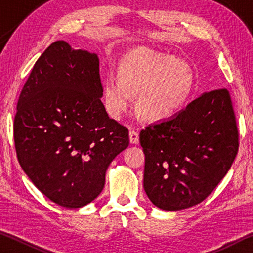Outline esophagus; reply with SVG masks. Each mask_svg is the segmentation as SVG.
<instances>
[{
    "mask_svg": "<svg viewBox=\"0 0 253 253\" xmlns=\"http://www.w3.org/2000/svg\"><path fill=\"white\" fill-rule=\"evenodd\" d=\"M129 140H130L131 144H137V143H138V140H139L138 131H136L134 129L129 130Z\"/></svg>",
    "mask_w": 253,
    "mask_h": 253,
    "instance_id": "obj_1",
    "label": "esophagus"
}]
</instances>
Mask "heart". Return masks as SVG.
<instances>
[{
	"mask_svg": "<svg viewBox=\"0 0 253 253\" xmlns=\"http://www.w3.org/2000/svg\"><path fill=\"white\" fill-rule=\"evenodd\" d=\"M193 84V74L185 62L138 48L124 58L118 77H106L105 109L111 118L119 119L136 95L135 106L140 116L149 122L164 121L185 105Z\"/></svg>",
	"mask_w": 253,
	"mask_h": 253,
	"instance_id": "b5f03b06",
	"label": "heart"
}]
</instances>
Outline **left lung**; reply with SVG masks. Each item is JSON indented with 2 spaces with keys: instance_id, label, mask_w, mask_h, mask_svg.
Segmentation results:
<instances>
[{
  "instance_id": "8db88e82",
  "label": "left lung",
  "mask_w": 253,
  "mask_h": 253,
  "mask_svg": "<svg viewBox=\"0 0 253 253\" xmlns=\"http://www.w3.org/2000/svg\"><path fill=\"white\" fill-rule=\"evenodd\" d=\"M144 190L154 205L177 211L199 204L228 173L239 131L229 90L204 92L174 117L140 131Z\"/></svg>"
}]
</instances>
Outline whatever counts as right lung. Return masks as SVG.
<instances>
[{
	"label": "right lung",
	"mask_w": 253,
	"mask_h": 253,
	"mask_svg": "<svg viewBox=\"0 0 253 253\" xmlns=\"http://www.w3.org/2000/svg\"><path fill=\"white\" fill-rule=\"evenodd\" d=\"M99 59L55 41L34 63L20 93L14 144L21 168L42 194L77 209L101 193L128 129L101 102Z\"/></svg>",
	"instance_id": "1"
}]
</instances>
